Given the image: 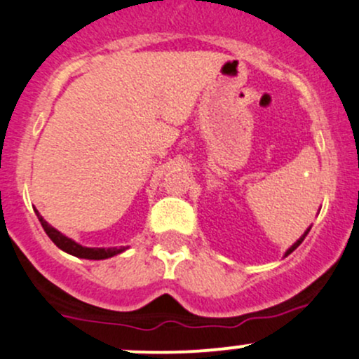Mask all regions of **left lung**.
Wrapping results in <instances>:
<instances>
[{
	"label": "left lung",
	"mask_w": 359,
	"mask_h": 359,
	"mask_svg": "<svg viewBox=\"0 0 359 359\" xmlns=\"http://www.w3.org/2000/svg\"><path fill=\"white\" fill-rule=\"evenodd\" d=\"M309 231H310V228H309V230H306V231H305V233H303V235H302V237H300V238H298V240H297V242H294V243H293V245H291V247H290V249H288V250H286V254H285V255H290V254H291V252H293L294 249H297V247H298V245H300V243L303 242V238H305V237H306V233H309Z\"/></svg>",
	"instance_id": "left-lung-1"
}]
</instances>
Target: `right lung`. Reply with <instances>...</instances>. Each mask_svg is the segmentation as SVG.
<instances>
[{
  "instance_id": "add662e5",
  "label": "right lung",
  "mask_w": 359,
  "mask_h": 359,
  "mask_svg": "<svg viewBox=\"0 0 359 359\" xmlns=\"http://www.w3.org/2000/svg\"><path fill=\"white\" fill-rule=\"evenodd\" d=\"M35 215H37L39 222H41L42 228H44L47 237L53 240L59 249L68 252V254L74 255V257L90 259V261H102V259L114 257V255L121 254V252L126 250V247H121V249H117V247H112V249H97V247H93L92 249V247H83V245H80V243L74 242V240L66 237V235H62L61 231L56 230V228L50 226V224L47 223L44 218H42L41 212H39L37 210H35Z\"/></svg>"
}]
</instances>
